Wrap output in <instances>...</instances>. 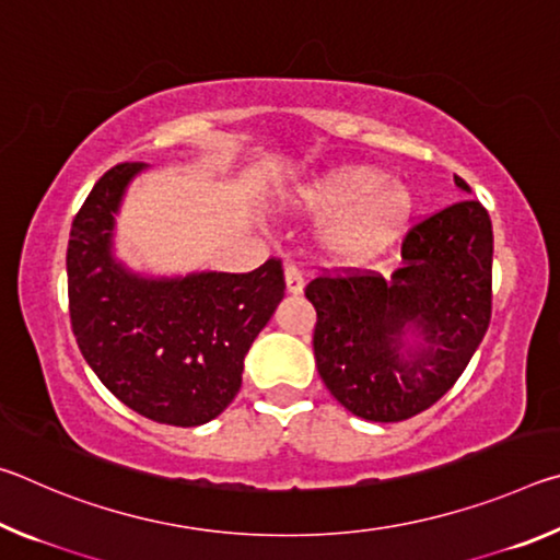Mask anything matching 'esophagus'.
<instances>
[{"label":"esophagus","instance_id":"34e87169","mask_svg":"<svg viewBox=\"0 0 560 560\" xmlns=\"http://www.w3.org/2000/svg\"><path fill=\"white\" fill-rule=\"evenodd\" d=\"M283 279H287V291L291 293V296H299V293H303V273L296 269V267H287V271H283Z\"/></svg>","mask_w":560,"mask_h":560}]
</instances>
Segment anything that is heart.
<instances>
[{
    "mask_svg": "<svg viewBox=\"0 0 560 560\" xmlns=\"http://www.w3.org/2000/svg\"><path fill=\"white\" fill-rule=\"evenodd\" d=\"M291 212L320 220L318 246L338 264H365L412 224L417 197L373 165H334L303 179L283 197Z\"/></svg>",
    "mask_w": 560,
    "mask_h": 560,
    "instance_id": "obj_1",
    "label": "heart"
}]
</instances>
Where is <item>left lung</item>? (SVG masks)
Masks as SVG:
<instances>
[{
  "instance_id": "obj_1",
  "label": "left lung",
  "mask_w": 560,
  "mask_h": 560,
  "mask_svg": "<svg viewBox=\"0 0 560 560\" xmlns=\"http://www.w3.org/2000/svg\"><path fill=\"white\" fill-rule=\"evenodd\" d=\"M462 192H471L454 175ZM494 232L485 207L464 200L412 226L390 277L314 279L320 381L348 412L400 422L457 383L491 318Z\"/></svg>"
}]
</instances>
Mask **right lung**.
Returning a JSON list of instances; mask_svg holds the SVG:
<instances>
[{
	"label": "right lung",
	"instance_id": "obj_1",
	"mask_svg": "<svg viewBox=\"0 0 560 560\" xmlns=\"http://www.w3.org/2000/svg\"><path fill=\"white\" fill-rule=\"evenodd\" d=\"M145 163L110 167L71 226L66 271L75 343L101 383L148 420L197 428L226 410L244 358L283 299L281 261L249 273L150 277L116 257V217Z\"/></svg>",
	"mask_w": 560,
	"mask_h": 560
}]
</instances>
